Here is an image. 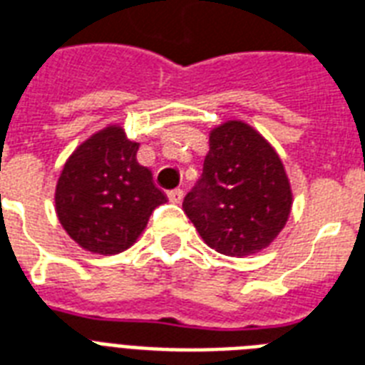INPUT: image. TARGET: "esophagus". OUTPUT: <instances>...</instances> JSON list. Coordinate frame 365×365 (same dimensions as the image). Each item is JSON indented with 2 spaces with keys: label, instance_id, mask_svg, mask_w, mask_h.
<instances>
[{
  "label": "esophagus",
  "instance_id": "1",
  "mask_svg": "<svg viewBox=\"0 0 365 365\" xmlns=\"http://www.w3.org/2000/svg\"><path fill=\"white\" fill-rule=\"evenodd\" d=\"M168 200L174 204H180L183 200V191L182 189H173V191H168Z\"/></svg>",
  "mask_w": 365,
  "mask_h": 365
}]
</instances>
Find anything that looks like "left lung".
I'll return each instance as SVG.
<instances>
[{"label":"left lung","mask_w":365,"mask_h":365,"mask_svg":"<svg viewBox=\"0 0 365 365\" xmlns=\"http://www.w3.org/2000/svg\"><path fill=\"white\" fill-rule=\"evenodd\" d=\"M290 208L285 167L264 136L238 120L212 129L202 176L183 198L204 242L227 257L259 253L283 230Z\"/></svg>","instance_id":"obj_1"}]
</instances>
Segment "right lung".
Returning <instances> with one entry per match:
<instances>
[{
    "mask_svg": "<svg viewBox=\"0 0 365 365\" xmlns=\"http://www.w3.org/2000/svg\"><path fill=\"white\" fill-rule=\"evenodd\" d=\"M138 142L120 125L91 135L67 159L56 185V213L65 232L86 251L129 250L167 197L152 170L136 161Z\"/></svg>",
    "mask_w": 365,
    "mask_h": 365,
    "instance_id": "1",
    "label": "right lung"
}]
</instances>
